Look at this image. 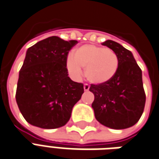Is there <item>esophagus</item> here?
Wrapping results in <instances>:
<instances>
[{"mask_svg":"<svg viewBox=\"0 0 159 159\" xmlns=\"http://www.w3.org/2000/svg\"><path fill=\"white\" fill-rule=\"evenodd\" d=\"M89 89H90V85L87 84H84V91H89Z\"/></svg>","mask_w":159,"mask_h":159,"instance_id":"obj_1","label":"esophagus"}]
</instances>
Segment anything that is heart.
<instances>
[{
  "label": "heart",
  "instance_id": "b5f03b06",
  "mask_svg": "<svg viewBox=\"0 0 159 159\" xmlns=\"http://www.w3.org/2000/svg\"><path fill=\"white\" fill-rule=\"evenodd\" d=\"M66 60V67L73 78H80L82 68L84 75L92 84H103L114 78L119 70V61L113 50L85 44L77 47Z\"/></svg>",
  "mask_w": 159,
  "mask_h": 159
}]
</instances>
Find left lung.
Wrapping results in <instances>:
<instances>
[{
    "label": "left lung",
    "mask_w": 159,
    "mask_h": 159,
    "mask_svg": "<svg viewBox=\"0 0 159 159\" xmlns=\"http://www.w3.org/2000/svg\"><path fill=\"white\" fill-rule=\"evenodd\" d=\"M116 53L119 66L114 78L103 84H91V107L95 117L104 126L115 129L131 127L142 115L146 102L141 69L130 51L113 40L102 43Z\"/></svg>",
    "instance_id": "1"
}]
</instances>
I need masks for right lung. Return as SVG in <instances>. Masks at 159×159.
<instances>
[{
  "label": "right lung",
  "instance_id": "obj_1",
  "mask_svg": "<svg viewBox=\"0 0 159 159\" xmlns=\"http://www.w3.org/2000/svg\"><path fill=\"white\" fill-rule=\"evenodd\" d=\"M77 40L48 37L27 50L19 71L16 101L28 123L42 129L65 125L84 93V84L68 77L66 60Z\"/></svg>",
  "mask_w": 159,
  "mask_h": 159
}]
</instances>
